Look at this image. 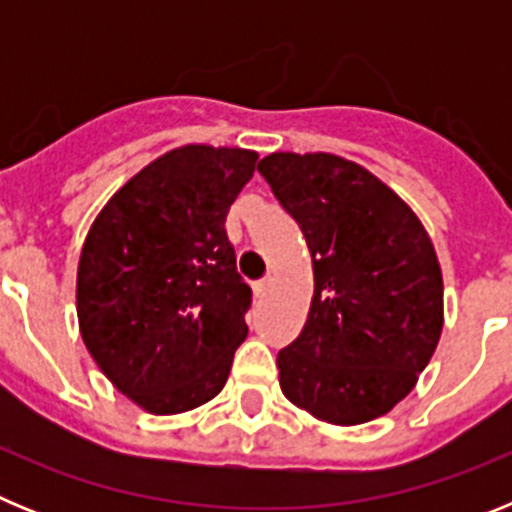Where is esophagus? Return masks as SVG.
<instances>
[{"label":"esophagus","mask_w":512,"mask_h":512,"mask_svg":"<svg viewBox=\"0 0 512 512\" xmlns=\"http://www.w3.org/2000/svg\"><path fill=\"white\" fill-rule=\"evenodd\" d=\"M269 287H271V277L259 279V282L253 284V292H256V297H264L266 292H269Z\"/></svg>","instance_id":"34e87169"}]
</instances>
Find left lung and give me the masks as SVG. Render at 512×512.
<instances>
[{
	"instance_id": "8db88e82",
	"label": "left lung",
	"mask_w": 512,
	"mask_h": 512,
	"mask_svg": "<svg viewBox=\"0 0 512 512\" xmlns=\"http://www.w3.org/2000/svg\"><path fill=\"white\" fill-rule=\"evenodd\" d=\"M259 171L312 256L310 312L277 356L292 405L333 425L387 415L418 382L443 328L436 248L372 171L333 153H271Z\"/></svg>"
}]
</instances>
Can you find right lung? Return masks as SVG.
Instances as JSON below:
<instances>
[{"label": "right lung", "mask_w": 512, "mask_h": 512, "mask_svg": "<svg viewBox=\"0 0 512 512\" xmlns=\"http://www.w3.org/2000/svg\"><path fill=\"white\" fill-rule=\"evenodd\" d=\"M256 158L174 148L122 184L89 228L76 271L81 338L104 377L148 413L210 402L246 341L251 287L225 217Z\"/></svg>", "instance_id": "right-lung-1"}]
</instances>
